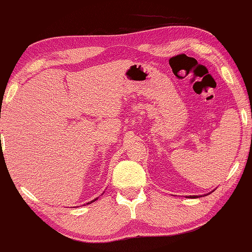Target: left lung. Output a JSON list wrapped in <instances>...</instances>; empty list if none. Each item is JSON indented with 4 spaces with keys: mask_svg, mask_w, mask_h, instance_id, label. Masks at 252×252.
Instances as JSON below:
<instances>
[{
    "mask_svg": "<svg viewBox=\"0 0 252 252\" xmlns=\"http://www.w3.org/2000/svg\"><path fill=\"white\" fill-rule=\"evenodd\" d=\"M190 197H196V196H190Z\"/></svg>",
    "mask_w": 252,
    "mask_h": 252,
    "instance_id": "obj_1",
    "label": "left lung"
}]
</instances>
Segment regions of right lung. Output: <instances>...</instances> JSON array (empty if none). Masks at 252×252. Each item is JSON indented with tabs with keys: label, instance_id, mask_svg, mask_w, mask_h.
Returning <instances> with one entry per match:
<instances>
[{
	"label": "right lung",
	"instance_id": "obj_1",
	"mask_svg": "<svg viewBox=\"0 0 252 252\" xmlns=\"http://www.w3.org/2000/svg\"><path fill=\"white\" fill-rule=\"evenodd\" d=\"M95 200H97V198H94V200H93V201H95ZM93 201H91V202H93ZM89 204V203H88Z\"/></svg>",
	"mask_w": 252,
	"mask_h": 252
}]
</instances>
